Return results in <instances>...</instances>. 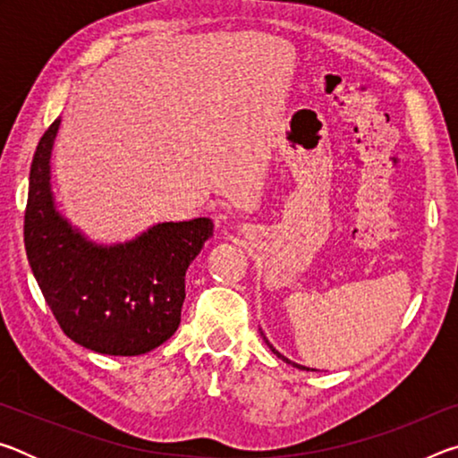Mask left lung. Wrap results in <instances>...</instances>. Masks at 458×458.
Wrapping results in <instances>:
<instances>
[{"mask_svg":"<svg viewBox=\"0 0 458 458\" xmlns=\"http://www.w3.org/2000/svg\"><path fill=\"white\" fill-rule=\"evenodd\" d=\"M260 333H262V331H260ZM262 337H265V335H262ZM265 341H267V345L270 347V352H273V353H276V355H278V358H281L283 361H286V363H291V366H293V368H299V369H309V368H305V366H299V363H293L291 360H286V358H284V355H281V353H278V352L275 350V347L268 344V339H267V337H265Z\"/></svg>","mask_w":458,"mask_h":458,"instance_id":"8db88e82","label":"left lung"}]
</instances>
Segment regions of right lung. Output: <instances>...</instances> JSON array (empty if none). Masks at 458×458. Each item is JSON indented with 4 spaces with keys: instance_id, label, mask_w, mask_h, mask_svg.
<instances>
[{
    "instance_id": "right-lung-1",
    "label": "right lung",
    "mask_w": 458,
    "mask_h": 458,
    "mask_svg": "<svg viewBox=\"0 0 458 458\" xmlns=\"http://www.w3.org/2000/svg\"><path fill=\"white\" fill-rule=\"evenodd\" d=\"M60 119L42 135L30 167L26 254L62 331L87 350L141 355L182 321L185 270L212 236L210 218L164 222L125 244L100 246L54 206L50 153Z\"/></svg>"
}]
</instances>
